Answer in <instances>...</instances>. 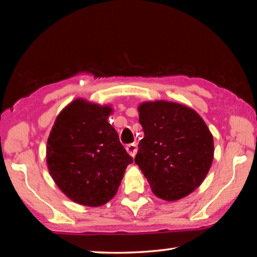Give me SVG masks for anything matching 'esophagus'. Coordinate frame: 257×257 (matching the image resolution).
I'll use <instances>...</instances> for the list:
<instances>
[{
  "label": "esophagus",
  "instance_id": "34e87169",
  "mask_svg": "<svg viewBox=\"0 0 257 257\" xmlns=\"http://www.w3.org/2000/svg\"><path fill=\"white\" fill-rule=\"evenodd\" d=\"M125 150H127L128 154L130 156L135 158V155H136V153H137V145L136 144H129V145L125 146Z\"/></svg>",
  "mask_w": 257,
  "mask_h": 257
}]
</instances>
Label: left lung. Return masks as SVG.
Instances as JSON below:
<instances>
[{
    "label": "left lung",
    "mask_w": 257,
    "mask_h": 257,
    "mask_svg": "<svg viewBox=\"0 0 257 257\" xmlns=\"http://www.w3.org/2000/svg\"><path fill=\"white\" fill-rule=\"evenodd\" d=\"M144 138L135 162L155 196L172 202L201 186L214 158L213 136L196 111L168 101L138 106Z\"/></svg>",
    "instance_id": "1"
}]
</instances>
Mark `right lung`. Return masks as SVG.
I'll list each match as a JSON object with an SVG mask.
<instances>
[{"label": "right lung", "instance_id": "right-lung-1", "mask_svg": "<svg viewBox=\"0 0 257 257\" xmlns=\"http://www.w3.org/2000/svg\"><path fill=\"white\" fill-rule=\"evenodd\" d=\"M110 105L84 98L69 103L56 116L46 145V163L60 190L72 202L96 207L114 197L133 162L107 122Z\"/></svg>", "mask_w": 257, "mask_h": 257}]
</instances>
